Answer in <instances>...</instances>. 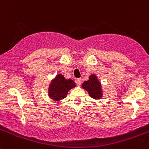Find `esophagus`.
<instances>
[{"instance_id":"obj_1","label":"esophagus","mask_w":149,"mask_h":149,"mask_svg":"<svg viewBox=\"0 0 149 149\" xmlns=\"http://www.w3.org/2000/svg\"><path fill=\"white\" fill-rule=\"evenodd\" d=\"M75 82H76V85L77 86H80L81 84V79H79V78H78V79H75Z\"/></svg>"}]
</instances>
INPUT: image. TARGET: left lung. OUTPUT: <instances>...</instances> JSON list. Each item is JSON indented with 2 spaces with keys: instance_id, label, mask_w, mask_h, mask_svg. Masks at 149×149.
<instances>
[{
  "instance_id": "8db88e82",
  "label": "left lung",
  "mask_w": 149,
  "mask_h": 149,
  "mask_svg": "<svg viewBox=\"0 0 149 149\" xmlns=\"http://www.w3.org/2000/svg\"><path fill=\"white\" fill-rule=\"evenodd\" d=\"M82 87L86 89L89 96L94 99H98L102 97L101 84L95 75H91L89 80L82 84Z\"/></svg>"
}]
</instances>
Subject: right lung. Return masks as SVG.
Masks as SVG:
<instances>
[{
    "mask_svg": "<svg viewBox=\"0 0 149 149\" xmlns=\"http://www.w3.org/2000/svg\"><path fill=\"white\" fill-rule=\"evenodd\" d=\"M76 86V84L71 79H65L62 74H58L52 81L49 89V95L55 100H60L66 97L68 92Z\"/></svg>",
    "mask_w": 149,
    "mask_h": 149,
    "instance_id": "1",
    "label": "right lung"
}]
</instances>
